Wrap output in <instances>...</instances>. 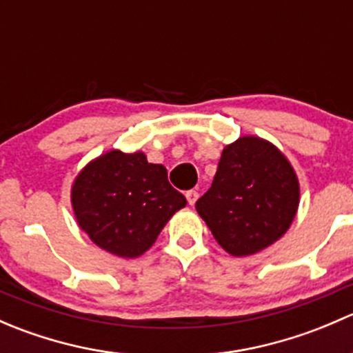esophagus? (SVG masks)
Masks as SVG:
<instances>
[{
	"label": "esophagus",
	"instance_id": "esophagus-1",
	"mask_svg": "<svg viewBox=\"0 0 353 353\" xmlns=\"http://www.w3.org/2000/svg\"><path fill=\"white\" fill-rule=\"evenodd\" d=\"M186 199H188V203H190V205L193 206L194 203H196V199H198V191H194V190L188 191V193H186Z\"/></svg>",
	"mask_w": 353,
	"mask_h": 353
}]
</instances>
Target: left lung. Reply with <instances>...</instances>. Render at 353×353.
I'll return each instance as SVG.
<instances>
[{
  "label": "left lung",
  "mask_w": 353,
  "mask_h": 353,
  "mask_svg": "<svg viewBox=\"0 0 353 353\" xmlns=\"http://www.w3.org/2000/svg\"><path fill=\"white\" fill-rule=\"evenodd\" d=\"M297 174L273 143L245 134L225 145L212 188L196 201L215 241L243 258L280 239L297 215Z\"/></svg>",
  "instance_id": "left-lung-1"
}]
</instances>
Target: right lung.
Here are the masks:
<instances>
[{
	"mask_svg": "<svg viewBox=\"0 0 353 353\" xmlns=\"http://www.w3.org/2000/svg\"><path fill=\"white\" fill-rule=\"evenodd\" d=\"M80 229L99 248L133 259L154 245L186 198L167 181V169L143 152L109 150L95 157L71 184Z\"/></svg>",
	"mask_w": 353,
	"mask_h": 353,
	"instance_id": "right-lung-1",
	"label": "right lung"
}]
</instances>
